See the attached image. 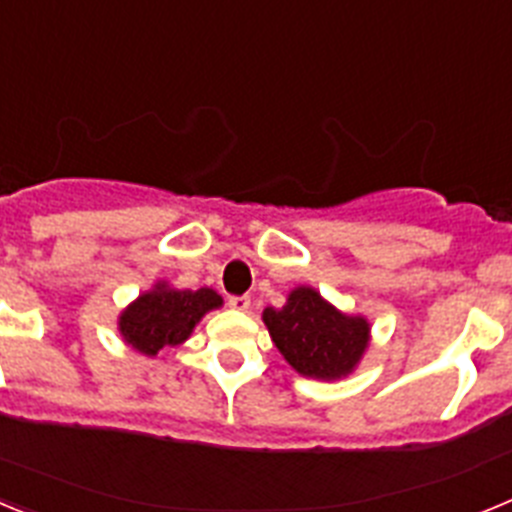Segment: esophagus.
Here are the masks:
<instances>
[{
    "instance_id": "obj_1",
    "label": "esophagus",
    "mask_w": 512,
    "mask_h": 512,
    "mask_svg": "<svg viewBox=\"0 0 512 512\" xmlns=\"http://www.w3.org/2000/svg\"><path fill=\"white\" fill-rule=\"evenodd\" d=\"M228 305L233 307V310H241V312H246L248 307H251V297L248 295H233L228 300Z\"/></svg>"
}]
</instances>
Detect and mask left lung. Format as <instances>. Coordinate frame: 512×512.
<instances>
[{
	"label": "left lung",
	"mask_w": 512,
	"mask_h": 512,
	"mask_svg": "<svg viewBox=\"0 0 512 512\" xmlns=\"http://www.w3.org/2000/svg\"><path fill=\"white\" fill-rule=\"evenodd\" d=\"M264 323L284 359L315 379L346 377L369 343L364 318H348L310 287H297L279 310L266 307Z\"/></svg>",
	"instance_id": "8db88e82"
}]
</instances>
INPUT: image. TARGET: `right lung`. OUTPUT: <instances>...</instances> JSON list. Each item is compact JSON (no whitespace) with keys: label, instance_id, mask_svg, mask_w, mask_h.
<instances>
[{"label":"right lung","instance_id":"1","mask_svg":"<svg viewBox=\"0 0 512 512\" xmlns=\"http://www.w3.org/2000/svg\"><path fill=\"white\" fill-rule=\"evenodd\" d=\"M220 295L212 289H169L158 284L156 289L140 295L120 315L122 338L146 356H156L161 348L179 346L187 341L194 325L212 307H220Z\"/></svg>","mask_w":512,"mask_h":512}]
</instances>
